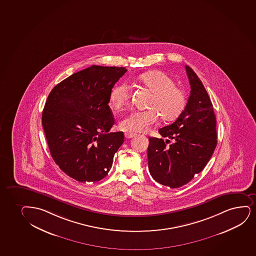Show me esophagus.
<instances>
[{
	"instance_id": "esophagus-1",
	"label": "esophagus",
	"mask_w": 256,
	"mask_h": 256,
	"mask_svg": "<svg viewBox=\"0 0 256 256\" xmlns=\"http://www.w3.org/2000/svg\"><path fill=\"white\" fill-rule=\"evenodd\" d=\"M124 136L126 137V139H130V138H132V137H134L136 136V134H134V132H126L124 134Z\"/></svg>"
}]
</instances>
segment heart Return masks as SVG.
I'll list each match as a JSON object with an SVG mask.
<instances>
[{
    "label": "heart",
    "instance_id": "obj_1",
    "mask_svg": "<svg viewBox=\"0 0 256 256\" xmlns=\"http://www.w3.org/2000/svg\"><path fill=\"white\" fill-rule=\"evenodd\" d=\"M142 86L152 93L149 101V110L132 111L120 120V126L130 132H146L156 124L158 114L164 120L176 119L186 104V96L182 88L166 73L154 70L138 76ZM130 86L122 82L111 90L110 102L113 107L120 110L130 104Z\"/></svg>",
    "mask_w": 256,
    "mask_h": 256
}]
</instances>
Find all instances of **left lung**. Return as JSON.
I'll use <instances>...</instances> for the list:
<instances>
[{
  "mask_svg": "<svg viewBox=\"0 0 256 256\" xmlns=\"http://www.w3.org/2000/svg\"><path fill=\"white\" fill-rule=\"evenodd\" d=\"M186 70L190 86L186 106L174 124L158 130L168 138L166 142L149 137L150 174L156 182L170 188L183 186L204 170L218 144L212 101L194 70L188 66Z\"/></svg>",
  "mask_w": 256,
  "mask_h": 256,
  "instance_id": "8db88e82",
  "label": "left lung"
}]
</instances>
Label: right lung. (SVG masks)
<instances>
[{
    "instance_id": "add662e5",
    "label": "right lung",
    "mask_w": 256,
    "mask_h": 256,
    "mask_svg": "<svg viewBox=\"0 0 256 256\" xmlns=\"http://www.w3.org/2000/svg\"><path fill=\"white\" fill-rule=\"evenodd\" d=\"M125 67L92 66L55 86L46 102L42 126L50 155L69 177L98 182L110 170L124 132H110L114 120L108 106Z\"/></svg>"
}]
</instances>
